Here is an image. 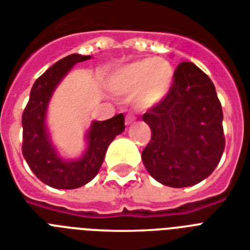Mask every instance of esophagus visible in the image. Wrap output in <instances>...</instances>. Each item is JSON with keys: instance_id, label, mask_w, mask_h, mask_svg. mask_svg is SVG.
Wrapping results in <instances>:
<instances>
[{"instance_id": "esophagus-1", "label": "esophagus", "mask_w": 250, "mask_h": 250, "mask_svg": "<svg viewBox=\"0 0 250 250\" xmlns=\"http://www.w3.org/2000/svg\"><path fill=\"white\" fill-rule=\"evenodd\" d=\"M133 121H135V115H132V114L125 115V125H131V123H133Z\"/></svg>"}]
</instances>
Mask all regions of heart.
Segmentation results:
<instances>
[{"instance_id": "obj_1", "label": "heart", "mask_w": 250, "mask_h": 250, "mask_svg": "<svg viewBox=\"0 0 250 250\" xmlns=\"http://www.w3.org/2000/svg\"><path fill=\"white\" fill-rule=\"evenodd\" d=\"M173 78V68L167 60L140 59L115 73L113 87L118 93H132L136 107L149 109L167 96Z\"/></svg>"}]
</instances>
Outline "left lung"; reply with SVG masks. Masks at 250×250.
Here are the masks:
<instances>
[{
	"instance_id": "left-lung-1",
	"label": "left lung",
	"mask_w": 250,
	"mask_h": 250,
	"mask_svg": "<svg viewBox=\"0 0 250 250\" xmlns=\"http://www.w3.org/2000/svg\"><path fill=\"white\" fill-rule=\"evenodd\" d=\"M143 119L151 129V140L141 157L160 184L192 186L220 163L225 150L222 106L210 78L195 64H178L168 95Z\"/></svg>"
}]
</instances>
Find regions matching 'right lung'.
I'll use <instances>...</instances> for the list:
<instances>
[{
  "label": "right lung",
  "instance_id": "add662e5",
  "mask_svg": "<svg viewBox=\"0 0 250 250\" xmlns=\"http://www.w3.org/2000/svg\"><path fill=\"white\" fill-rule=\"evenodd\" d=\"M91 56L73 54L59 60L34 82L24 109L21 151L33 173L43 184L55 188H77L90 182L104 162L107 146L125 131V115L118 114L104 122H93L87 133L88 146L78 160H64L56 154L46 131V111L52 92L74 64Z\"/></svg>",
  "mask_w": 250,
  "mask_h": 250
}]
</instances>
